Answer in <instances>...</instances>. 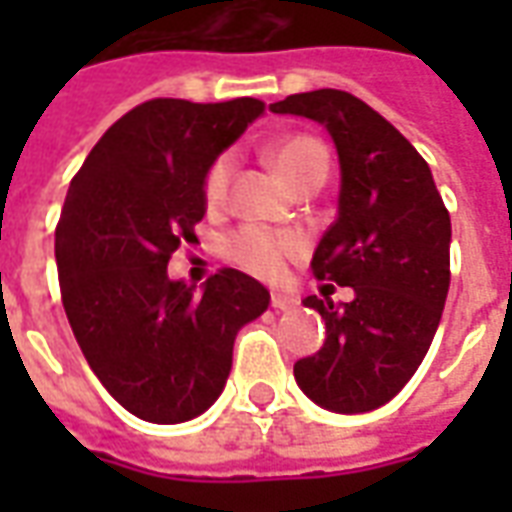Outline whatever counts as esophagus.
<instances>
[{
    "instance_id": "esophagus-1",
    "label": "esophagus",
    "mask_w": 512,
    "mask_h": 512,
    "mask_svg": "<svg viewBox=\"0 0 512 512\" xmlns=\"http://www.w3.org/2000/svg\"><path fill=\"white\" fill-rule=\"evenodd\" d=\"M296 304H299V301L293 299V296H288V293H271V307H274V310H293Z\"/></svg>"
}]
</instances>
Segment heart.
<instances>
[{"label": "heart", "instance_id": "heart-1", "mask_svg": "<svg viewBox=\"0 0 512 512\" xmlns=\"http://www.w3.org/2000/svg\"><path fill=\"white\" fill-rule=\"evenodd\" d=\"M268 156L274 167L290 180L296 189L323 183L329 172V150L321 139L310 134H288L279 136L274 145L268 147ZM233 175V156L222 153L216 156L202 175V200L211 211H219L227 200V186ZM301 252L299 235L277 233L260 224H244L230 233L224 241V255L233 260L235 266L244 268L260 279H277L290 257Z\"/></svg>", "mask_w": 512, "mask_h": 512}]
</instances>
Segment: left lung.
<instances>
[{
  "label": "left lung",
  "mask_w": 512,
  "mask_h": 512,
  "mask_svg": "<svg viewBox=\"0 0 512 512\" xmlns=\"http://www.w3.org/2000/svg\"><path fill=\"white\" fill-rule=\"evenodd\" d=\"M326 126L340 156V211L312 255V274L354 299L307 296L326 343L299 359L301 392L337 414L384 406L428 354L450 290V213L430 167L389 120L345 90L271 104Z\"/></svg>",
  "instance_id": "obj_1"
}]
</instances>
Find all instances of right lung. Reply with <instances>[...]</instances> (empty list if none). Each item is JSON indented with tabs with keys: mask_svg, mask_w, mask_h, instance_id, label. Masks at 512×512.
<instances>
[{
	"mask_svg": "<svg viewBox=\"0 0 512 512\" xmlns=\"http://www.w3.org/2000/svg\"><path fill=\"white\" fill-rule=\"evenodd\" d=\"M257 98H153L109 128L73 175L54 233L62 307L87 365L134 417L175 425L222 395L233 343L268 290L222 268L205 288L167 277L205 216L202 175L263 115Z\"/></svg>",
	"mask_w": 512,
	"mask_h": 512,
	"instance_id": "1",
	"label": "right lung"
}]
</instances>
